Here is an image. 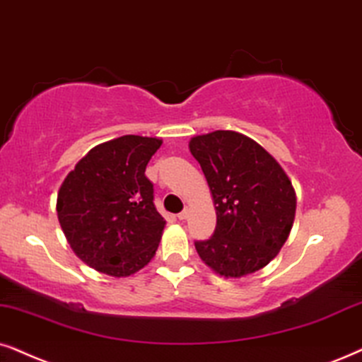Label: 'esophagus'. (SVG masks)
<instances>
[{"label":"esophagus","instance_id":"1","mask_svg":"<svg viewBox=\"0 0 362 362\" xmlns=\"http://www.w3.org/2000/svg\"><path fill=\"white\" fill-rule=\"evenodd\" d=\"M177 217H178V221H185V218L189 217V209H185L184 212H180V214H178Z\"/></svg>","mask_w":362,"mask_h":362}]
</instances>
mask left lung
Wrapping results in <instances>:
<instances>
[{
	"label": "left lung",
	"mask_w": 362,
	"mask_h": 362,
	"mask_svg": "<svg viewBox=\"0 0 362 362\" xmlns=\"http://www.w3.org/2000/svg\"><path fill=\"white\" fill-rule=\"evenodd\" d=\"M189 148L214 197L217 226L197 240L200 259L223 277L265 267L291 234L296 192L277 160L257 141L232 130L197 135Z\"/></svg>",
	"instance_id": "8db88e82"
}]
</instances>
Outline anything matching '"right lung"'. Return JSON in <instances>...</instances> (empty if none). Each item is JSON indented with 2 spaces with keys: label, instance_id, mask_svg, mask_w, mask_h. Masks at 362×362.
<instances>
[{
  "label": "right lung",
  "instance_id": "add662e5",
  "mask_svg": "<svg viewBox=\"0 0 362 362\" xmlns=\"http://www.w3.org/2000/svg\"><path fill=\"white\" fill-rule=\"evenodd\" d=\"M160 139L123 135L93 147L58 190L57 212L68 244L86 265L128 277L157 252L165 221L145 168Z\"/></svg>",
  "mask_w": 362,
  "mask_h": 362
}]
</instances>
